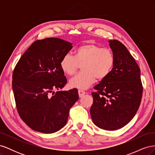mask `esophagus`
Listing matches in <instances>:
<instances>
[{
	"label": "esophagus",
	"mask_w": 155,
	"mask_h": 155,
	"mask_svg": "<svg viewBox=\"0 0 155 155\" xmlns=\"http://www.w3.org/2000/svg\"><path fill=\"white\" fill-rule=\"evenodd\" d=\"M78 94H79V96L81 97L85 94V92L82 90H78Z\"/></svg>",
	"instance_id": "1"
}]
</instances>
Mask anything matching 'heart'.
Wrapping results in <instances>:
<instances>
[{
  "mask_svg": "<svg viewBox=\"0 0 155 155\" xmlns=\"http://www.w3.org/2000/svg\"><path fill=\"white\" fill-rule=\"evenodd\" d=\"M115 63L112 51L108 48H101L94 44H85L75 51V56L67 54L60 61L61 68L68 76L76 72L79 64H82L83 72L70 79V87L87 89L95 82L97 78L102 80L111 72Z\"/></svg>",
  "mask_w": 155,
  "mask_h": 155,
  "instance_id": "b5f03b06",
  "label": "heart"
}]
</instances>
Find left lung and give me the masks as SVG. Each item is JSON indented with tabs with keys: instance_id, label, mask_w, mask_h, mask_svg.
<instances>
[{
	"instance_id": "left-lung-1",
	"label": "left lung",
	"mask_w": 155,
	"mask_h": 155,
	"mask_svg": "<svg viewBox=\"0 0 155 155\" xmlns=\"http://www.w3.org/2000/svg\"><path fill=\"white\" fill-rule=\"evenodd\" d=\"M115 57L111 72L94 88L91 107L92 120L98 127L114 130L133 118L141 103L143 87L140 69L125 46L117 40L109 41Z\"/></svg>"
}]
</instances>
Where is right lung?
<instances>
[{"instance_id": "1", "label": "right lung", "mask_w": 155, "mask_h": 155, "mask_svg": "<svg viewBox=\"0 0 155 155\" xmlns=\"http://www.w3.org/2000/svg\"><path fill=\"white\" fill-rule=\"evenodd\" d=\"M72 44L59 38L37 40L18 60L12 76L18 113L33 130L53 133L66 125L79 99L76 88L57 91L67 83L60 61Z\"/></svg>"}]
</instances>
